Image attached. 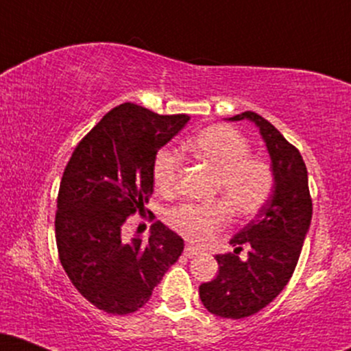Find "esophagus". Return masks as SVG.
Listing matches in <instances>:
<instances>
[{
    "label": "esophagus",
    "instance_id": "1",
    "mask_svg": "<svg viewBox=\"0 0 351 351\" xmlns=\"http://www.w3.org/2000/svg\"><path fill=\"white\" fill-rule=\"evenodd\" d=\"M198 252H199V249L195 247V245H191V244L184 245V256L186 257H195Z\"/></svg>",
    "mask_w": 351,
    "mask_h": 351
}]
</instances>
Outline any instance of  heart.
<instances>
[{
	"label": "heart",
	"mask_w": 351,
	"mask_h": 351,
	"mask_svg": "<svg viewBox=\"0 0 351 351\" xmlns=\"http://www.w3.org/2000/svg\"><path fill=\"white\" fill-rule=\"evenodd\" d=\"M196 160L215 171V193L223 196L237 217L257 215L271 199L276 173L264 156H254L247 138L229 125L203 128L183 145ZM180 153L162 148L153 160V181L158 191H175L181 175ZM168 224L193 241H206L228 223V208L221 201L181 203L167 215Z\"/></svg>",
	"instance_id": "b5f03b06"
}]
</instances>
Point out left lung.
<instances>
[{
	"instance_id": "obj_1",
	"label": "left lung",
	"mask_w": 351,
	"mask_h": 351,
	"mask_svg": "<svg viewBox=\"0 0 351 351\" xmlns=\"http://www.w3.org/2000/svg\"><path fill=\"white\" fill-rule=\"evenodd\" d=\"M251 120L259 127L276 173L271 199L247 226L231 239L234 252L217 254L219 272L199 285V299L223 318H244L269 305L291 280L312 219L307 167L300 152L256 112L231 120ZM247 247L248 259L239 257Z\"/></svg>"
}]
</instances>
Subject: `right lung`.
I'll list each match as a JSON object with an SVG mask.
<instances>
[{
	"instance_id": "add662e5",
	"label": "right lung",
	"mask_w": 351,
	"mask_h": 351,
	"mask_svg": "<svg viewBox=\"0 0 351 351\" xmlns=\"http://www.w3.org/2000/svg\"><path fill=\"white\" fill-rule=\"evenodd\" d=\"M189 117L158 115L125 102L75 145L64 168L56 211L59 261L72 285L94 307L128 315L183 252V239L156 221L148 243L128 241V216L145 211L153 193V160Z\"/></svg>"
}]
</instances>
